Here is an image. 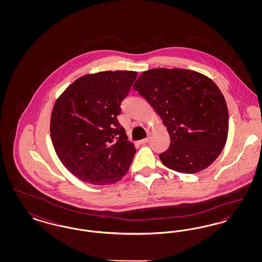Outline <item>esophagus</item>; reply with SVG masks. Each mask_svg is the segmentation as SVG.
<instances>
[{"mask_svg": "<svg viewBox=\"0 0 262 262\" xmlns=\"http://www.w3.org/2000/svg\"><path fill=\"white\" fill-rule=\"evenodd\" d=\"M148 140H149V137H146V138H143V139L139 140V141H138V143H139V144H144V143L148 142Z\"/></svg>", "mask_w": 262, "mask_h": 262, "instance_id": "34e87169", "label": "esophagus"}]
</instances>
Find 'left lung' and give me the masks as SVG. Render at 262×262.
Returning <instances> with one entry per match:
<instances>
[{
	"instance_id": "1",
	"label": "left lung",
	"mask_w": 262,
	"mask_h": 262,
	"mask_svg": "<svg viewBox=\"0 0 262 262\" xmlns=\"http://www.w3.org/2000/svg\"><path fill=\"white\" fill-rule=\"evenodd\" d=\"M134 88L161 117L170 146L159 157L169 169L194 174L222 152L229 129L224 96L209 77L183 69L142 73Z\"/></svg>"
}]
</instances>
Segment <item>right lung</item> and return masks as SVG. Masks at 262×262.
<instances>
[{
  "label": "right lung",
  "mask_w": 262,
  "mask_h": 262,
  "mask_svg": "<svg viewBox=\"0 0 262 262\" xmlns=\"http://www.w3.org/2000/svg\"><path fill=\"white\" fill-rule=\"evenodd\" d=\"M137 75L130 71L83 75L56 101L52 142L63 166L79 180L102 186L126 174L137 150L117 116Z\"/></svg>",
  "instance_id": "obj_1"
}]
</instances>
